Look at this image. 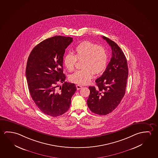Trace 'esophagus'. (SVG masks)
Masks as SVG:
<instances>
[{"label":"esophagus","instance_id":"esophagus-1","mask_svg":"<svg viewBox=\"0 0 158 158\" xmlns=\"http://www.w3.org/2000/svg\"><path fill=\"white\" fill-rule=\"evenodd\" d=\"M76 86H77V90H79V89H80L81 88H82V86L80 85H77Z\"/></svg>","mask_w":158,"mask_h":158}]
</instances>
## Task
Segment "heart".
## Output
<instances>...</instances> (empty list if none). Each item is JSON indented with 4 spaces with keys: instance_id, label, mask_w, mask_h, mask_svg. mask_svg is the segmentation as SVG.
<instances>
[{
    "instance_id": "obj_1",
    "label": "heart",
    "mask_w": 158,
    "mask_h": 158,
    "mask_svg": "<svg viewBox=\"0 0 158 158\" xmlns=\"http://www.w3.org/2000/svg\"><path fill=\"white\" fill-rule=\"evenodd\" d=\"M75 55L72 53L65 54L63 59L65 67L72 72L77 60H83V69L77 70L70 75L73 83L81 85L89 83L94 73L98 74L105 69L108 62V54L105 48L89 41H84L75 47Z\"/></svg>"
}]
</instances>
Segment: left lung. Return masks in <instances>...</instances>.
<instances>
[{"mask_svg": "<svg viewBox=\"0 0 158 158\" xmlns=\"http://www.w3.org/2000/svg\"><path fill=\"white\" fill-rule=\"evenodd\" d=\"M111 47L112 57L106 70L95 80L97 87L89 86L87 104L93 113L106 115L118 106L123 98L128 76L127 61L117 44L103 36Z\"/></svg>", "mask_w": 158, "mask_h": 158, "instance_id": "1", "label": "left lung"}]
</instances>
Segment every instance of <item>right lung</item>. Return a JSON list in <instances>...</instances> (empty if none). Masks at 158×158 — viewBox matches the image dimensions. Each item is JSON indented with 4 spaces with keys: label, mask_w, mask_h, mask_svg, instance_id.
<instances>
[{
    "label": "right lung",
    "mask_w": 158,
    "mask_h": 158,
    "mask_svg": "<svg viewBox=\"0 0 158 158\" xmlns=\"http://www.w3.org/2000/svg\"><path fill=\"white\" fill-rule=\"evenodd\" d=\"M73 42L70 37L56 36L35 47L29 55L26 77L34 102L47 115L59 116L70 107L77 90L75 84L65 81L63 60L65 49ZM62 87L57 89L58 83Z\"/></svg>",
    "instance_id": "right-lung-1"
}]
</instances>
